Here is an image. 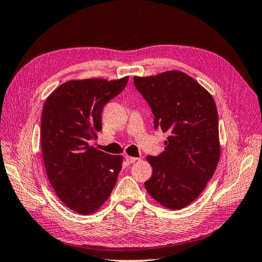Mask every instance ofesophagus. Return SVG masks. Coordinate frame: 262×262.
<instances>
[{"label": "esophagus", "instance_id": "esophagus-1", "mask_svg": "<svg viewBox=\"0 0 262 262\" xmlns=\"http://www.w3.org/2000/svg\"><path fill=\"white\" fill-rule=\"evenodd\" d=\"M125 162L128 163V164H133V163H136L139 158H137V157H133V156H130V155H125Z\"/></svg>", "mask_w": 262, "mask_h": 262}]
</instances>
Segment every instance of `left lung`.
Returning a JSON list of instances; mask_svg holds the SVG:
<instances>
[{
  "instance_id": "obj_1",
  "label": "left lung",
  "mask_w": 262,
  "mask_h": 262,
  "mask_svg": "<svg viewBox=\"0 0 262 262\" xmlns=\"http://www.w3.org/2000/svg\"><path fill=\"white\" fill-rule=\"evenodd\" d=\"M133 82L152 109L155 129L169 134L164 152L146 157L153 172L145 189L163 207L184 209L203 191L220 161L215 101L180 71L134 76Z\"/></svg>"
}]
</instances>
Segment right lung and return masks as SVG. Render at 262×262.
Wrapping results in <instances>:
<instances>
[{
  "instance_id": "obj_1",
  "label": "right lung",
  "mask_w": 262,
  "mask_h": 262,
  "mask_svg": "<svg viewBox=\"0 0 262 262\" xmlns=\"http://www.w3.org/2000/svg\"><path fill=\"white\" fill-rule=\"evenodd\" d=\"M129 76L71 80L46 99L40 141L47 176L55 194L78 214L97 212L112 193L122 168L121 155L90 146L101 130V113L120 94Z\"/></svg>"
}]
</instances>
